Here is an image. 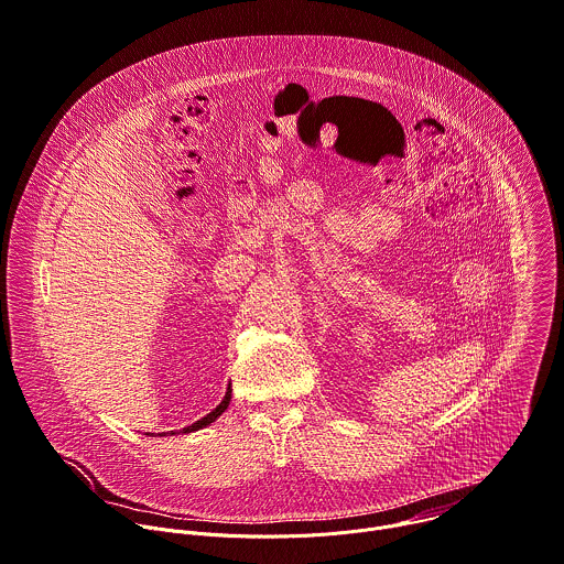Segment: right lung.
Segmentation results:
<instances>
[{
	"label": "right lung",
	"instance_id": "obj_1",
	"mask_svg": "<svg viewBox=\"0 0 564 564\" xmlns=\"http://www.w3.org/2000/svg\"><path fill=\"white\" fill-rule=\"evenodd\" d=\"M229 402H231V384H229V389H227V395H224V400L208 413V415H204L202 420H197V422H193V424H188V426H184L182 429V433H191V431H199V429H204V426H208L210 422H215L224 411H227V406H229ZM173 433V431H171Z\"/></svg>",
	"mask_w": 564,
	"mask_h": 564
}]
</instances>
